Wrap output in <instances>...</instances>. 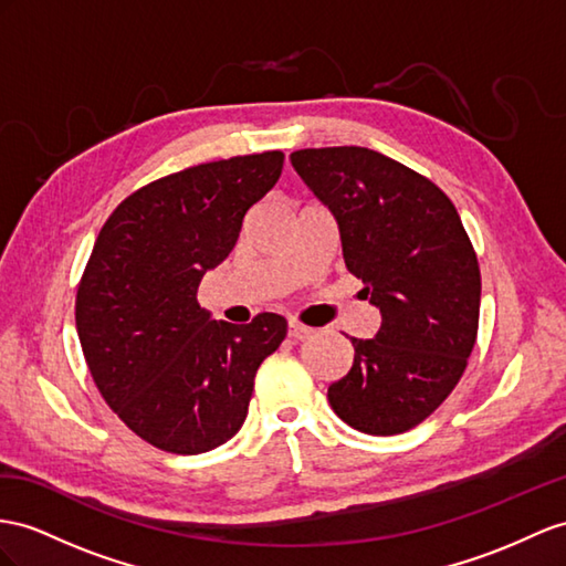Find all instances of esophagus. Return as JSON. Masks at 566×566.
<instances>
[{"label": "esophagus", "mask_w": 566, "mask_h": 566, "mask_svg": "<svg viewBox=\"0 0 566 566\" xmlns=\"http://www.w3.org/2000/svg\"><path fill=\"white\" fill-rule=\"evenodd\" d=\"M289 337H292L294 342H303V339H308L311 337V327H306V325H301V323H296V321H289Z\"/></svg>", "instance_id": "34e87169"}]
</instances>
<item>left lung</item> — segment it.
<instances>
[{
    "mask_svg": "<svg viewBox=\"0 0 566 566\" xmlns=\"http://www.w3.org/2000/svg\"><path fill=\"white\" fill-rule=\"evenodd\" d=\"M292 167L335 217L342 258L380 311L373 339L329 385V407L368 434L418 426L459 382L473 352L481 270L461 217L438 186L356 145L292 153Z\"/></svg>",
    "mask_w": 566,
    "mask_h": 566,
    "instance_id": "1",
    "label": "left lung"
}]
</instances>
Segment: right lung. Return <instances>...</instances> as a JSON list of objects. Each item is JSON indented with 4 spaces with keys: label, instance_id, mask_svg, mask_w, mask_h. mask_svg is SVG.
I'll return each mask as SVG.
<instances>
[{
    "label": "right lung",
    "instance_id": "add662e5",
    "mask_svg": "<svg viewBox=\"0 0 566 566\" xmlns=\"http://www.w3.org/2000/svg\"><path fill=\"white\" fill-rule=\"evenodd\" d=\"M282 165L270 150L188 167L138 188L99 229L76 296L85 364L109 409L165 452L234 438L258 366L286 337L277 313L231 325L196 301Z\"/></svg>",
    "mask_w": 566,
    "mask_h": 566
}]
</instances>
